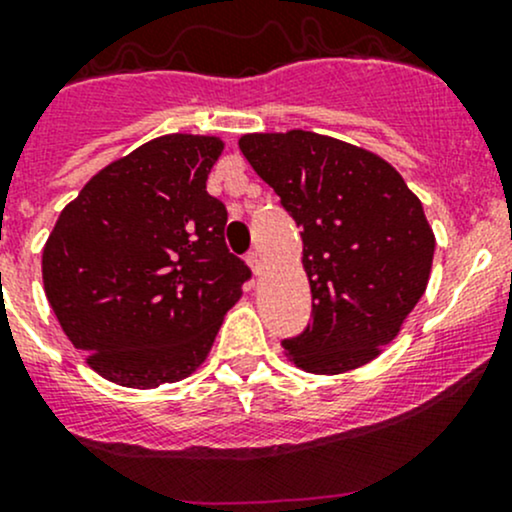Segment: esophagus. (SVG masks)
<instances>
[{
	"label": "esophagus",
	"instance_id": "obj_1",
	"mask_svg": "<svg viewBox=\"0 0 512 512\" xmlns=\"http://www.w3.org/2000/svg\"><path fill=\"white\" fill-rule=\"evenodd\" d=\"M246 261H249L251 271H254L256 276H261V273H263V261H261V254H258V251H251V254L246 256Z\"/></svg>",
	"mask_w": 512,
	"mask_h": 512
}]
</instances>
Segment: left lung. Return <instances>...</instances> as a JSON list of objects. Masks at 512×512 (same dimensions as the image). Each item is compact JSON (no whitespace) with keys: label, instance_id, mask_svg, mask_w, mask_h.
<instances>
[{"label":"left lung","instance_id":"left-lung-1","mask_svg":"<svg viewBox=\"0 0 512 512\" xmlns=\"http://www.w3.org/2000/svg\"><path fill=\"white\" fill-rule=\"evenodd\" d=\"M239 148L302 229L312 322L285 339V356L327 376L373 361L430 280L434 234L422 202L388 161L332 136L244 134Z\"/></svg>","mask_w":512,"mask_h":512}]
</instances>
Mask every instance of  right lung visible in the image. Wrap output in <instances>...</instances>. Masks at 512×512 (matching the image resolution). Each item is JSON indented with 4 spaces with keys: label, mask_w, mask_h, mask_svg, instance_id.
Instances as JSON below:
<instances>
[{
    "label": "right lung",
    "mask_w": 512,
    "mask_h": 512,
    "mask_svg": "<svg viewBox=\"0 0 512 512\" xmlns=\"http://www.w3.org/2000/svg\"><path fill=\"white\" fill-rule=\"evenodd\" d=\"M219 136L168 134L109 163L60 212L43 288L87 364L124 388L188 378L251 278L207 192Z\"/></svg>",
    "instance_id": "add662e5"
}]
</instances>
